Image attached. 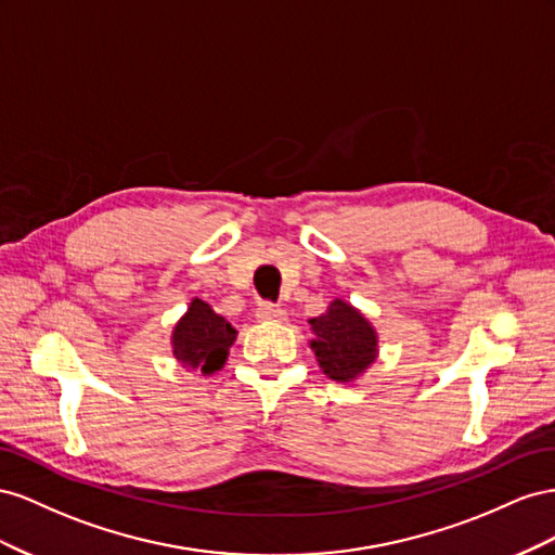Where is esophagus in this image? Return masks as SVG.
Wrapping results in <instances>:
<instances>
[{"instance_id": "esophagus-1", "label": "esophagus", "mask_w": 555, "mask_h": 555, "mask_svg": "<svg viewBox=\"0 0 555 555\" xmlns=\"http://www.w3.org/2000/svg\"><path fill=\"white\" fill-rule=\"evenodd\" d=\"M256 319L260 323H283L288 319V313L279 309V307H274V305H260L258 311H256Z\"/></svg>"}]
</instances>
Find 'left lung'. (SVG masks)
<instances>
[{
	"mask_svg": "<svg viewBox=\"0 0 555 555\" xmlns=\"http://www.w3.org/2000/svg\"><path fill=\"white\" fill-rule=\"evenodd\" d=\"M309 346L321 372L337 384H353L378 358V332L365 313L337 297L309 321Z\"/></svg>",
	"mask_w": 555,
	"mask_h": 555,
	"instance_id": "left-lung-1",
	"label": "left lung"
}]
</instances>
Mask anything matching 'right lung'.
Masks as SVG:
<instances>
[{
	"label": "right lung",
	"mask_w": 555,
	"mask_h": 555,
	"mask_svg": "<svg viewBox=\"0 0 555 555\" xmlns=\"http://www.w3.org/2000/svg\"><path fill=\"white\" fill-rule=\"evenodd\" d=\"M234 339L236 330L225 315L216 313L204 299L193 297L171 330V356L185 372L211 376L225 367Z\"/></svg>",
	"instance_id": "right-lung-1"
}]
</instances>
